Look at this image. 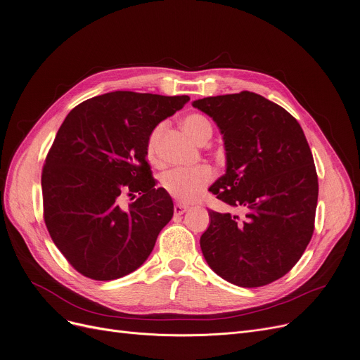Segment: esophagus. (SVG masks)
<instances>
[{
	"instance_id": "obj_1",
	"label": "esophagus",
	"mask_w": 360,
	"mask_h": 360,
	"mask_svg": "<svg viewBox=\"0 0 360 360\" xmlns=\"http://www.w3.org/2000/svg\"><path fill=\"white\" fill-rule=\"evenodd\" d=\"M186 210H188V207H186V205H184V204L176 202V204L174 205V213H175V216H181V214H184Z\"/></svg>"
}]
</instances>
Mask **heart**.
Segmentation results:
<instances>
[{
	"mask_svg": "<svg viewBox=\"0 0 360 360\" xmlns=\"http://www.w3.org/2000/svg\"><path fill=\"white\" fill-rule=\"evenodd\" d=\"M182 127L186 131V134H190L195 141H201L205 136V132L212 131L210 122L207 121L202 115L198 113H193V115H188L182 121ZM160 127H156L153 131L150 132L146 144V156L147 159L159 165V153H158V139H159ZM214 179V170L213 167L201 165L197 167H176L170 169L162 176V186L165 191L174 197L175 200L181 202H193L198 200L205 188L210 185V182Z\"/></svg>",
	"mask_w": 360,
	"mask_h": 360,
	"instance_id": "heart-1",
	"label": "heart"
}]
</instances>
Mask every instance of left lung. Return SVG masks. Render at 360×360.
I'll list each match as a JSON object with an SVG mask.
<instances>
[{
	"label": "left lung",
	"mask_w": 360,
	"mask_h": 360,
	"mask_svg": "<svg viewBox=\"0 0 360 360\" xmlns=\"http://www.w3.org/2000/svg\"><path fill=\"white\" fill-rule=\"evenodd\" d=\"M220 128L228 167L210 191L247 212L210 210L200 247L214 273L240 288L288 274L315 229L318 175L299 122L277 103L243 90L195 101Z\"/></svg>",
	"instance_id": "obj_1"
}]
</instances>
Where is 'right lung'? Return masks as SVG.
Returning <instances> with one entry per match:
<instances>
[{
	"mask_svg": "<svg viewBox=\"0 0 360 360\" xmlns=\"http://www.w3.org/2000/svg\"><path fill=\"white\" fill-rule=\"evenodd\" d=\"M188 101L110 91L75 106L56 132L42 169L44 220L84 277L106 281L137 270L172 219V198L155 188L146 144ZM128 196L135 201L125 206Z\"/></svg>",
	"mask_w": 360,
	"mask_h": 360,
	"instance_id": "add662e5",
	"label": "right lung"
}]
</instances>
